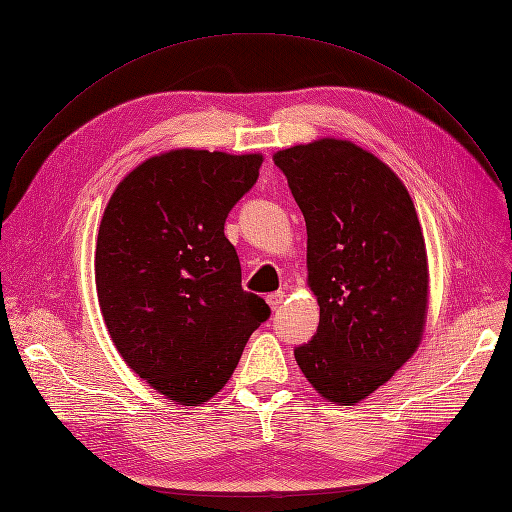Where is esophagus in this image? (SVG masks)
<instances>
[{"instance_id": "obj_1", "label": "esophagus", "mask_w": 512, "mask_h": 512, "mask_svg": "<svg viewBox=\"0 0 512 512\" xmlns=\"http://www.w3.org/2000/svg\"><path fill=\"white\" fill-rule=\"evenodd\" d=\"M284 297H286V295H284L282 291H278V293H272V295H268V305H270V307L276 311V309H278V307L284 303Z\"/></svg>"}]
</instances>
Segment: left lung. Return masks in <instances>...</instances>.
Here are the masks:
<instances>
[{
    "mask_svg": "<svg viewBox=\"0 0 512 512\" xmlns=\"http://www.w3.org/2000/svg\"><path fill=\"white\" fill-rule=\"evenodd\" d=\"M274 163L307 226V286L316 337L295 360L328 402L355 406L416 353L429 311L425 236L404 182L372 152L320 138Z\"/></svg>",
    "mask_w": 512,
    "mask_h": 512,
    "instance_id": "obj_1",
    "label": "left lung"
}]
</instances>
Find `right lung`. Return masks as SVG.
<instances>
[{
	"label": "right lung",
	"mask_w": 512,
	"mask_h": 512,
	"mask_svg": "<svg viewBox=\"0 0 512 512\" xmlns=\"http://www.w3.org/2000/svg\"><path fill=\"white\" fill-rule=\"evenodd\" d=\"M263 154L177 148L129 171L104 209L96 291L125 364L180 406L226 387L253 330L270 318L242 291L226 217Z\"/></svg>",
	"instance_id": "obj_1"
}]
</instances>
